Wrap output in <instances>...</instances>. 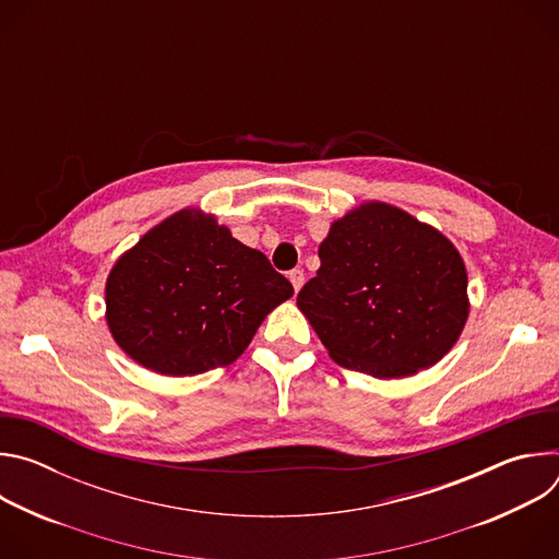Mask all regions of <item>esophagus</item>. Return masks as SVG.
<instances>
[{
	"label": "esophagus",
	"instance_id": "obj_1",
	"mask_svg": "<svg viewBox=\"0 0 559 559\" xmlns=\"http://www.w3.org/2000/svg\"><path fill=\"white\" fill-rule=\"evenodd\" d=\"M289 283H292L294 292H298L302 287V283H305V274L300 270H292L289 272Z\"/></svg>",
	"mask_w": 559,
	"mask_h": 559
}]
</instances>
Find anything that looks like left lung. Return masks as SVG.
<instances>
[{
  "mask_svg": "<svg viewBox=\"0 0 559 559\" xmlns=\"http://www.w3.org/2000/svg\"><path fill=\"white\" fill-rule=\"evenodd\" d=\"M318 257L296 305L334 362L407 378L457 343L471 309L466 267L433 225L365 201L330 225Z\"/></svg>",
  "mask_w": 559,
  "mask_h": 559,
  "instance_id": "left-lung-1",
  "label": "left lung"
}]
</instances>
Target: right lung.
I'll list each match as a JSON object with an SVG mask.
<instances>
[{"label": "right lung", "mask_w": 559, "mask_h": 559, "mask_svg": "<svg viewBox=\"0 0 559 559\" xmlns=\"http://www.w3.org/2000/svg\"><path fill=\"white\" fill-rule=\"evenodd\" d=\"M292 296L263 252L236 241L214 214L183 207L117 259L106 323L134 362L183 378L231 365Z\"/></svg>", "instance_id": "add662e5"}]
</instances>
